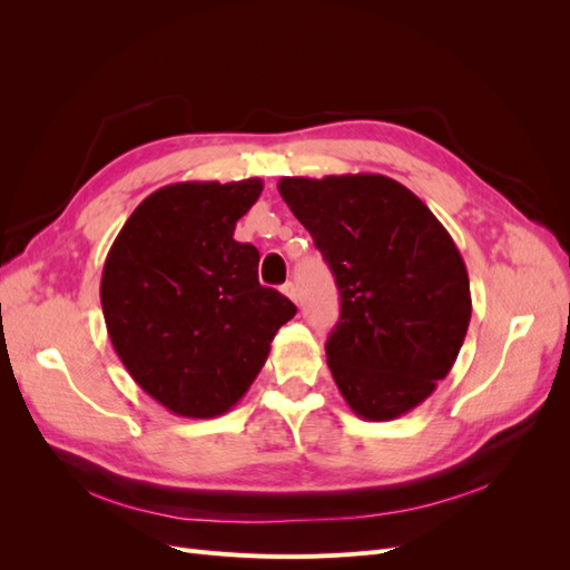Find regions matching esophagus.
<instances>
[{
	"label": "esophagus",
	"instance_id": "34e87169",
	"mask_svg": "<svg viewBox=\"0 0 570 570\" xmlns=\"http://www.w3.org/2000/svg\"><path fill=\"white\" fill-rule=\"evenodd\" d=\"M283 295H285V297H289V299L295 302V304L299 302V295H297V287H295V283H285V285H283Z\"/></svg>",
	"mask_w": 570,
	"mask_h": 570
}]
</instances>
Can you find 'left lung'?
<instances>
[{"label": "left lung", "instance_id": "left-lung-1", "mask_svg": "<svg viewBox=\"0 0 570 570\" xmlns=\"http://www.w3.org/2000/svg\"><path fill=\"white\" fill-rule=\"evenodd\" d=\"M340 289L325 342L344 402L366 421L416 409L452 371L471 321L469 271L435 214L377 174L281 178Z\"/></svg>", "mask_w": 570, "mask_h": 570}]
</instances>
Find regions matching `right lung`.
I'll return each mask as SVG.
<instances>
[{
    "label": "right lung",
    "instance_id": "obj_1",
    "mask_svg": "<svg viewBox=\"0 0 570 570\" xmlns=\"http://www.w3.org/2000/svg\"><path fill=\"white\" fill-rule=\"evenodd\" d=\"M247 178L176 183L126 220L101 271L114 350L149 396L185 419L243 400L297 306L258 285V252L233 237L262 195Z\"/></svg>",
    "mask_w": 570,
    "mask_h": 570
}]
</instances>
